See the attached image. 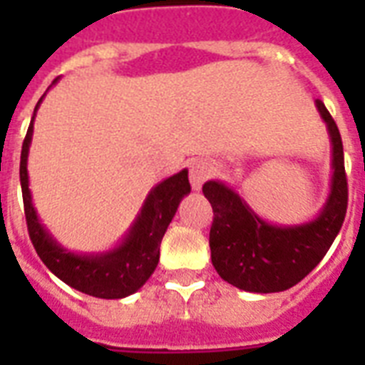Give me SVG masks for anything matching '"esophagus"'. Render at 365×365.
<instances>
[{"label": "esophagus", "mask_w": 365, "mask_h": 365, "mask_svg": "<svg viewBox=\"0 0 365 365\" xmlns=\"http://www.w3.org/2000/svg\"><path fill=\"white\" fill-rule=\"evenodd\" d=\"M212 174V166L208 160L195 159L189 163V182L195 191H199L202 187V183L206 182V178Z\"/></svg>", "instance_id": "esophagus-1"}]
</instances>
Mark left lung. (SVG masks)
Returning a JSON list of instances; mask_svg holds the SVG:
<instances>
[{
  "label": "left lung",
  "mask_w": 365,
  "mask_h": 365,
  "mask_svg": "<svg viewBox=\"0 0 365 365\" xmlns=\"http://www.w3.org/2000/svg\"><path fill=\"white\" fill-rule=\"evenodd\" d=\"M331 142V182L328 199L317 216L303 223L278 225L257 216L252 206L222 180H208L202 193L210 200L212 265L225 282L252 294H274L292 288L322 261L345 222V157L339 128L317 100Z\"/></svg>",
  "instance_id": "1"
}]
</instances>
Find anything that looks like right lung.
Returning <instances> with one entry per match:
<instances>
[{
    "label": "right lung",
    "instance_id": "1",
    "mask_svg": "<svg viewBox=\"0 0 365 365\" xmlns=\"http://www.w3.org/2000/svg\"><path fill=\"white\" fill-rule=\"evenodd\" d=\"M56 81L58 79H54L53 85H56ZM45 94L34 110L20 153V185L31 244L48 271L73 289L100 299H123L142 288L159 263V244L166 227L176 216L183 197L191 193L187 168L151 187L132 225L113 248L104 252H73L64 248L39 220L31 200L28 178V153L34 136V121Z\"/></svg>",
    "mask_w": 365,
    "mask_h": 365
}]
</instances>
